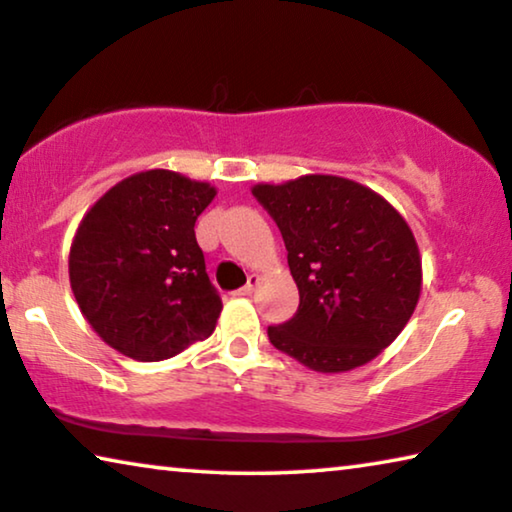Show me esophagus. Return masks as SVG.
Listing matches in <instances>:
<instances>
[{
    "instance_id": "obj_1",
    "label": "esophagus",
    "mask_w": 512,
    "mask_h": 512,
    "mask_svg": "<svg viewBox=\"0 0 512 512\" xmlns=\"http://www.w3.org/2000/svg\"><path fill=\"white\" fill-rule=\"evenodd\" d=\"M257 285H259V278H257V276H250L246 285H243V287L239 289V294H241V296H250V294H255Z\"/></svg>"
}]
</instances>
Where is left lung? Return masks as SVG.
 Wrapping results in <instances>:
<instances>
[{"instance_id":"left-lung-1","label":"left lung","mask_w":512,"mask_h":512,"mask_svg":"<svg viewBox=\"0 0 512 512\" xmlns=\"http://www.w3.org/2000/svg\"><path fill=\"white\" fill-rule=\"evenodd\" d=\"M253 195L276 220L299 287L294 317L269 326L271 345L317 372L372 361L421 294V257L404 218L370 188L329 174L259 183Z\"/></svg>"}]
</instances>
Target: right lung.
I'll return each instance as SVG.
<instances>
[{"instance_id":"add662e5","label":"right lung","mask_w":512,"mask_h":512,"mask_svg":"<svg viewBox=\"0 0 512 512\" xmlns=\"http://www.w3.org/2000/svg\"><path fill=\"white\" fill-rule=\"evenodd\" d=\"M216 190L149 170L117 183L82 218L68 276L82 315L117 352L163 361L209 338L223 310L195 239Z\"/></svg>"}]
</instances>
